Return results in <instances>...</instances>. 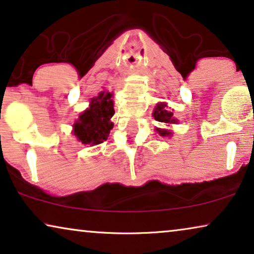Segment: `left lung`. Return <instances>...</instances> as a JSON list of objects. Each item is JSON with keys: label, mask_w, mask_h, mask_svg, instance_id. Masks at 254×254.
Masks as SVG:
<instances>
[{"label": "left lung", "mask_w": 254, "mask_h": 254, "mask_svg": "<svg viewBox=\"0 0 254 254\" xmlns=\"http://www.w3.org/2000/svg\"><path fill=\"white\" fill-rule=\"evenodd\" d=\"M154 118L159 123H165V124H175L176 119L173 118V113L171 111L166 110V104H157L156 109L154 111ZM157 131L162 136H166V135L171 134V131L161 129L157 128Z\"/></svg>", "instance_id": "1"}]
</instances>
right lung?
I'll use <instances>...</instances> for the list:
<instances>
[{
	"instance_id": "add662e5",
	"label": "right lung",
	"mask_w": 254,
	"mask_h": 254,
	"mask_svg": "<svg viewBox=\"0 0 254 254\" xmlns=\"http://www.w3.org/2000/svg\"><path fill=\"white\" fill-rule=\"evenodd\" d=\"M111 92H100L91 99L90 107L84 111L74 125V134L83 144L96 145L107 140L113 128L111 118L114 114Z\"/></svg>"
}]
</instances>
